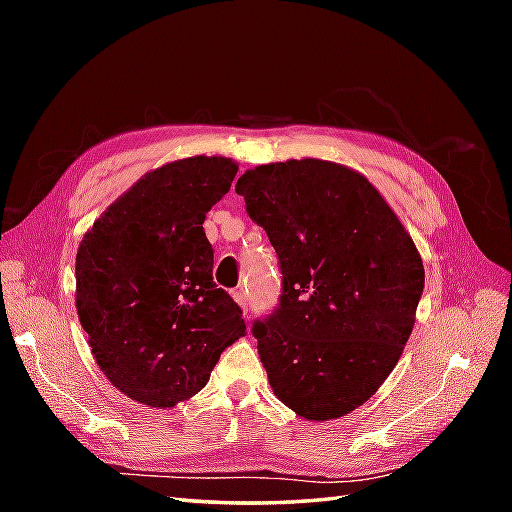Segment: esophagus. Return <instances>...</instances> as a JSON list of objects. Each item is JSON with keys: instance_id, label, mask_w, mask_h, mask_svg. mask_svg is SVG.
<instances>
[{"instance_id": "34e87169", "label": "esophagus", "mask_w": 512, "mask_h": 512, "mask_svg": "<svg viewBox=\"0 0 512 512\" xmlns=\"http://www.w3.org/2000/svg\"><path fill=\"white\" fill-rule=\"evenodd\" d=\"M233 297H235V301L239 303V306H242L244 317H248V297H246V292L244 290H237V292H233Z\"/></svg>"}]
</instances>
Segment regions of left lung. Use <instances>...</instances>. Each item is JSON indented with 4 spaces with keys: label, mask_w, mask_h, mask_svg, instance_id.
I'll use <instances>...</instances> for the list:
<instances>
[{
    "label": "left lung",
    "mask_w": 512,
    "mask_h": 512,
    "mask_svg": "<svg viewBox=\"0 0 512 512\" xmlns=\"http://www.w3.org/2000/svg\"><path fill=\"white\" fill-rule=\"evenodd\" d=\"M279 257L277 308L253 323L275 396L308 420L363 405L396 367L424 268L369 180L328 160L273 162L237 180Z\"/></svg>",
    "instance_id": "1"
}]
</instances>
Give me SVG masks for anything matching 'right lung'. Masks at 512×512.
<instances>
[{"label": "right lung", "instance_id": "add662e5", "mask_svg": "<svg viewBox=\"0 0 512 512\" xmlns=\"http://www.w3.org/2000/svg\"><path fill=\"white\" fill-rule=\"evenodd\" d=\"M228 158H184L149 171L85 233L76 312L101 372L125 396L173 407L209 383L246 334L242 308L213 281L204 217L231 189Z\"/></svg>", "mask_w": 512, "mask_h": 512}]
</instances>
